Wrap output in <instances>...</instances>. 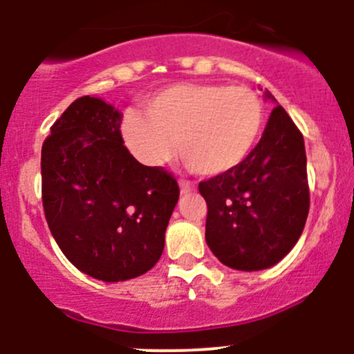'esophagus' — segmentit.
<instances>
[{
  "label": "esophagus",
  "mask_w": 354,
  "mask_h": 354,
  "mask_svg": "<svg viewBox=\"0 0 354 354\" xmlns=\"http://www.w3.org/2000/svg\"><path fill=\"white\" fill-rule=\"evenodd\" d=\"M178 184H180V192H184V194H185V192L192 191V189L196 187L194 182H191V180H180Z\"/></svg>",
  "instance_id": "34e87169"
}]
</instances>
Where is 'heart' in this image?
<instances>
[{
	"label": "heart",
	"mask_w": 354,
	"mask_h": 354,
	"mask_svg": "<svg viewBox=\"0 0 354 354\" xmlns=\"http://www.w3.org/2000/svg\"><path fill=\"white\" fill-rule=\"evenodd\" d=\"M146 113L129 110L122 138L146 165H162L176 151L201 176L229 172L260 139L265 106L253 89L223 84H177L153 94Z\"/></svg>",
	"instance_id": "b5f03b06"
}]
</instances>
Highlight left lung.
Instances as JSON below:
<instances>
[{
  "label": "left lung",
  "mask_w": 354,
  "mask_h": 354,
  "mask_svg": "<svg viewBox=\"0 0 354 354\" xmlns=\"http://www.w3.org/2000/svg\"><path fill=\"white\" fill-rule=\"evenodd\" d=\"M199 192L208 206L206 243L223 265L253 272L279 263L310 209L303 134L288 111L277 104L246 160L199 182Z\"/></svg>",
  "instance_id": "1"
}]
</instances>
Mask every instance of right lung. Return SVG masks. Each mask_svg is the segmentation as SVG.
Listing matches in <instances>:
<instances>
[{"instance_id": "add662e5", "label": "right lung", "mask_w": 354, "mask_h": 354, "mask_svg": "<svg viewBox=\"0 0 354 354\" xmlns=\"http://www.w3.org/2000/svg\"><path fill=\"white\" fill-rule=\"evenodd\" d=\"M120 124L111 104L82 96L51 125L41 151L48 227L73 267L104 282L155 267L178 199L176 177L139 163Z\"/></svg>"}]
</instances>
